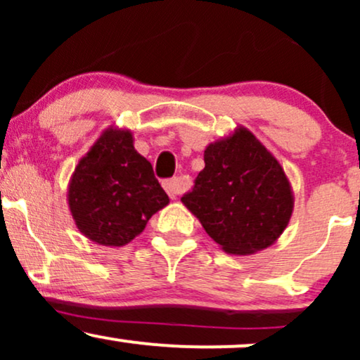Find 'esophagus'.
Segmentation results:
<instances>
[{
    "mask_svg": "<svg viewBox=\"0 0 360 360\" xmlns=\"http://www.w3.org/2000/svg\"><path fill=\"white\" fill-rule=\"evenodd\" d=\"M181 186H183L181 179H169V181H166V183H164V189H166L169 196L176 198L177 194L181 193Z\"/></svg>",
    "mask_w": 360,
    "mask_h": 360,
    "instance_id": "1",
    "label": "esophagus"
}]
</instances>
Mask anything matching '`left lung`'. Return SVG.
Segmentation results:
<instances>
[{"label": "left lung", "instance_id": "obj_1", "mask_svg": "<svg viewBox=\"0 0 360 360\" xmlns=\"http://www.w3.org/2000/svg\"><path fill=\"white\" fill-rule=\"evenodd\" d=\"M181 201L221 250L233 255L271 247L295 208L279 160L242 125L205 148V169Z\"/></svg>", "mask_w": 360, "mask_h": 360}]
</instances>
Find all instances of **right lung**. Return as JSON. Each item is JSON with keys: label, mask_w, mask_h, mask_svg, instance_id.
Listing matches in <instances>:
<instances>
[{"label": "right lung", "mask_w": 360, "mask_h": 360, "mask_svg": "<svg viewBox=\"0 0 360 360\" xmlns=\"http://www.w3.org/2000/svg\"><path fill=\"white\" fill-rule=\"evenodd\" d=\"M77 230L105 247H123L169 205L150 162L134 147L128 128L110 125L81 157L68 188Z\"/></svg>", "instance_id": "1"}]
</instances>
